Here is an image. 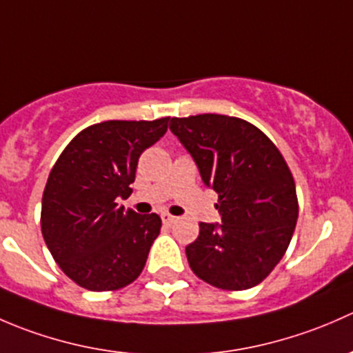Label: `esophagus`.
Segmentation results:
<instances>
[{
	"mask_svg": "<svg viewBox=\"0 0 353 353\" xmlns=\"http://www.w3.org/2000/svg\"><path fill=\"white\" fill-rule=\"evenodd\" d=\"M160 219H162V222L165 223V225H170V223H174L177 220L176 216L170 215V213H162V215H160Z\"/></svg>",
	"mask_w": 353,
	"mask_h": 353,
	"instance_id": "esophagus-1",
	"label": "esophagus"
}]
</instances>
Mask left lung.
Instances as JSON below:
<instances>
[{"mask_svg": "<svg viewBox=\"0 0 353 353\" xmlns=\"http://www.w3.org/2000/svg\"><path fill=\"white\" fill-rule=\"evenodd\" d=\"M170 131L219 194L222 223H199L186 248L198 279L222 290L261 283L285 254L299 216L294 176L276 145L241 117H172Z\"/></svg>", "mask_w": 353, "mask_h": 353, "instance_id": "8db88e82", "label": "left lung"}]
</instances>
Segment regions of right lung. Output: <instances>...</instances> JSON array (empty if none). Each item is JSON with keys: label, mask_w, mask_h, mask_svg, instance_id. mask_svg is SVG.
Listing matches in <instances>:
<instances>
[{"label": "right lung", "mask_w": 353, "mask_h": 353, "mask_svg": "<svg viewBox=\"0 0 353 353\" xmlns=\"http://www.w3.org/2000/svg\"><path fill=\"white\" fill-rule=\"evenodd\" d=\"M167 123L169 117L92 124L52 165L42 194V237L77 285L117 290L143 272L162 220L124 210L116 198L133 193L138 159L165 134Z\"/></svg>", "instance_id": "add662e5"}]
</instances>
